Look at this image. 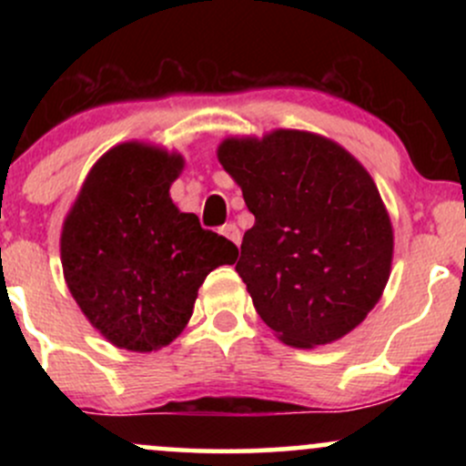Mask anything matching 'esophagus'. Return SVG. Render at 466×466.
Returning a JSON list of instances; mask_svg holds the SVG:
<instances>
[{
	"mask_svg": "<svg viewBox=\"0 0 466 466\" xmlns=\"http://www.w3.org/2000/svg\"><path fill=\"white\" fill-rule=\"evenodd\" d=\"M221 234H223V237H226V238L232 240L234 245H240V229H238L237 226H234V223H226V226L221 228Z\"/></svg>",
	"mask_w": 466,
	"mask_h": 466,
	"instance_id": "esophagus-1",
	"label": "esophagus"
}]
</instances>
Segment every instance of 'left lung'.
<instances>
[{
	"mask_svg": "<svg viewBox=\"0 0 466 466\" xmlns=\"http://www.w3.org/2000/svg\"><path fill=\"white\" fill-rule=\"evenodd\" d=\"M218 162L254 215L237 263L263 322L296 349L350 333L381 298L392 226L368 170L307 131L229 137Z\"/></svg>",
	"mask_w": 466,
	"mask_h": 466,
	"instance_id": "8db88e82",
	"label": "left lung"
}]
</instances>
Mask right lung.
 Listing matches in <instances>:
<instances>
[{
	"mask_svg": "<svg viewBox=\"0 0 466 466\" xmlns=\"http://www.w3.org/2000/svg\"><path fill=\"white\" fill-rule=\"evenodd\" d=\"M181 155L127 142L89 170L61 234L66 282L117 349L151 352L188 324L197 291L238 248L179 212L168 190Z\"/></svg>",
	"mask_w": 466,
	"mask_h": 466,
	"instance_id": "1",
	"label": "right lung"
}]
</instances>
